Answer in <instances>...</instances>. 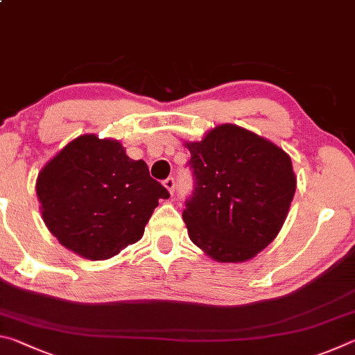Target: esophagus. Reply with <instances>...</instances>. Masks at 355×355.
<instances>
[{
    "instance_id": "esophagus-1",
    "label": "esophagus",
    "mask_w": 355,
    "mask_h": 355,
    "mask_svg": "<svg viewBox=\"0 0 355 355\" xmlns=\"http://www.w3.org/2000/svg\"><path fill=\"white\" fill-rule=\"evenodd\" d=\"M164 187L173 195V191H174V179L173 178H166L165 181H164Z\"/></svg>"
}]
</instances>
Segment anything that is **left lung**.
<instances>
[{
	"label": "left lung",
	"instance_id": "obj_1",
	"mask_svg": "<svg viewBox=\"0 0 355 355\" xmlns=\"http://www.w3.org/2000/svg\"><path fill=\"white\" fill-rule=\"evenodd\" d=\"M185 146L195 178L182 214L190 240L216 262L257 256L276 239L293 201L290 155L235 124L216 126Z\"/></svg>",
	"mask_w": 355,
	"mask_h": 355
}]
</instances>
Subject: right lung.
Instances as JSON below:
<instances>
[{"label": "right lung", "mask_w": 355, "mask_h": 355, "mask_svg": "<svg viewBox=\"0 0 355 355\" xmlns=\"http://www.w3.org/2000/svg\"><path fill=\"white\" fill-rule=\"evenodd\" d=\"M43 221L62 246L90 260H105L145 232L164 185L132 160L118 140L93 134L71 140L42 168L35 184Z\"/></svg>", "instance_id": "obj_1"}]
</instances>
